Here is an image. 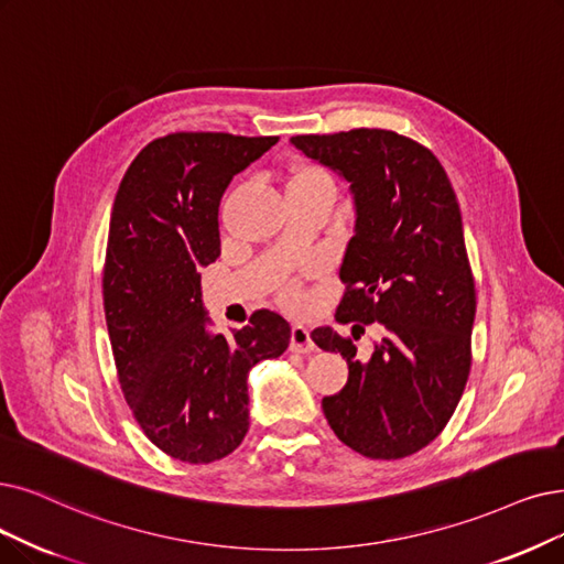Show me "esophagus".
<instances>
[{
  "instance_id": "esophagus-1",
  "label": "esophagus",
  "mask_w": 564,
  "mask_h": 564,
  "mask_svg": "<svg viewBox=\"0 0 564 564\" xmlns=\"http://www.w3.org/2000/svg\"><path fill=\"white\" fill-rule=\"evenodd\" d=\"M289 347H291V351H299V354H310L314 349V343H312L307 326H301V324L291 326V343H289Z\"/></svg>"
}]
</instances>
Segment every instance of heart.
Returning <instances> with one entry per match:
<instances>
[{
  "mask_svg": "<svg viewBox=\"0 0 564 564\" xmlns=\"http://www.w3.org/2000/svg\"><path fill=\"white\" fill-rule=\"evenodd\" d=\"M289 187H328V189H335L330 173L319 169V166H303V169H299L294 175H291ZM289 299L291 301L296 299L294 291H289Z\"/></svg>",
  "mask_w": 564,
  "mask_h": 564,
  "instance_id": "heart-1",
  "label": "heart"
}]
</instances>
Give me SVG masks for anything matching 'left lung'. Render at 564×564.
<instances>
[{
  "instance_id": "8db88e82",
  "label": "left lung",
  "mask_w": 564,
  "mask_h": 564,
  "mask_svg": "<svg viewBox=\"0 0 564 564\" xmlns=\"http://www.w3.org/2000/svg\"><path fill=\"white\" fill-rule=\"evenodd\" d=\"M291 143L345 177L356 208L335 312L351 335L330 326L310 335L349 366L345 389L322 400L326 421L360 456H412L454 416L471 366L477 291L456 192L431 150L389 129ZM368 325L380 337L364 359L355 340Z\"/></svg>"
}]
</instances>
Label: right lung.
I'll return each instance as SVG.
<instances>
[{
    "mask_svg": "<svg viewBox=\"0 0 564 564\" xmlns=\"http://www.w3.org/2000/svg\"><path fill=\"white\" fill-rule=\"evenodd\" d=\"M278 137L177 131L127 169L110 213L104 310L133 419L171 458L213 463L250 427L247 375L289 347L291 326L257 310L229 337L210 333L200 265L219 257V200Z\"/></svg>",
    "mask_w": 564,
    "mask_h": 564,
    "instance_id": "add662e5",
    "label": "right lung"
}]
</instances>
